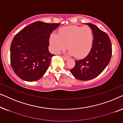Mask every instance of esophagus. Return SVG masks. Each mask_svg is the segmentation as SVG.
Returning a JSON list of instances; mask_svg holds the SVG:
<instances>
[{
  "label": "esophagus",
  "instance_id": "34e87169",
  "mask_svg": "<svg viewBox=\"0 0 123 123\" xmlns=\"http://www.w3.org/2000/svg\"><path fill=\"white\" fill-rule=\"evenodd\" d=\"M62 58H63L64 60H65V61H66V60H68V58L66 57H65V56H62Z\"/></svg>",
  "mask_w": 123,
  "mask_h": 123
}]
</instances>
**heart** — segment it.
<instances>
[{"instance_id": "obj_1", "label": "heart", "mask_w": 123, "mask_h": 123, "mask_svg": "<svg viewBox=\"0 0 123 123\" xmlns=\"http://www.w3.org/2000/svg\"><path fill=\"white\" fill-rule=\"evenodd\" d=\"M93 39L92 30L89 27L70 25L60 29L59 34H52L49 43L52 51L55 53H60L68 46L69 55L82 58L90 51Z\"/></svg>"}]
</instances>
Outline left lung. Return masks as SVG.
Returning <instances> with one entry per match:
<instances>
[{
    "label": "left lung",
    "instance_id": "obj_1",
    "mask_svg": "<svg viewBox=\"0 0 123 123\" xmlns=\"http://www.w3.org/2000/svg\"><path fill=\"white\" fill-rule=\"evenodd\" d=\"M93 33V43L90 51L84 59L75 61L70 70L76 79L87 81L98 76L109 63L112 55L111 43L108 34L91 23H86Z\"/></svg>",
    "mask_w": 123,
    "mask_h": 123
}]
</instances>
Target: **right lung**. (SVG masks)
Returning <instances> with one entry per match:
<instances>
[{"instance_id": "add662e5", "label": "right lung", "mask_w": 123, "mask_h": 123, "mask_svg": "<svg viewBox=\"0 0 123 123\" xmlns=\"http://www.w3.org/2000/svg\"><path fill=\"white\" fill-rule=\"evenodd\" d=\"M60 25L35 22L14 36L10 46V63L20 79L32 82L44 75L54 56L48 50L51 33Z\"/></svg>"}]
</instances>
